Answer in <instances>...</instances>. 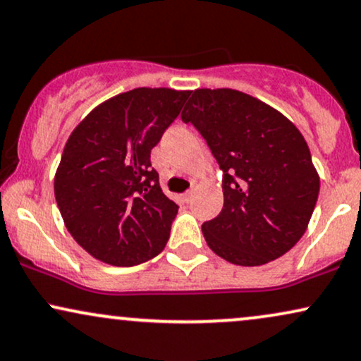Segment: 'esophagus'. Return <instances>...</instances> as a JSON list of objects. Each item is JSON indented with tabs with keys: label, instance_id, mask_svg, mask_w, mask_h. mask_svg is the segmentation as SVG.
<instances>
[{
	"label": "esophagus",
	"instance_id": "obj_1",
	"mask_svg": "<svg viewBox=\"0 0 361 361\" xmlns=\"http://www.w3.org/2000/svg\"><path fill=\"white\" fill-rule=\"evenodd\" d=\"M182 197H184V201H185V202H189V201H190V197H192V190H188V192H185L184 195H182Z\"/></svg>",
	"mask_w": 361,
	"mask_h": 361
}]
</instances>
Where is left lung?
I'll use <instances>...</instances> for the list:
<instances>
[{
	"instance_id": "obj_1",
	"label": "left lung",
	"mask_w": 361,
	"mask_h": 361,
	"mask_svg": "<svg viewBox=\"0 0 361 361\" xmlns=\"http://www.w3.org/2000/svg\"><path fill=\"white\" fill-rule=\"evenodd\" d=\"M190 93L182 122L197 128L222 171L224 206L202 224L207 246L239 266L283 256L305 234L318 201L308 144L255 97L231 88Z\"/></svg>"
}]
</instances>
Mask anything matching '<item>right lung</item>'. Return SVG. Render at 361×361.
I'll return each mask as SVG.
<instances>
[{"instance_id":"add662e5","label":"right lung","mask_w":361,"mask_h":361,"mask_svg":"<svg viewBox=\"0 0 361 361\" xmlns=\"http://www.w3.org/2000/svg\"><path fill=\"white\" fill-rule=\"evenodd\" d=\"M188 95L135 88L93 109L72 132L55 197L66 229L88 255L128 268L166 247L179 206L160 189L150 150Z\"/></svg>"}]
</instances>
